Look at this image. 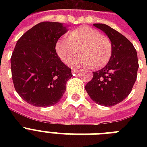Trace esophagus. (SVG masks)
<instances>
[{"mask_svg":"<svg viewBox=\"0 0 147 147\" xmlns=\"http://www.w3.org/2000/svg\"><path fill=\"white\" fill-rule=\"evenodd\" d=\"M71 71H72V73H77V72H79V71H80V69H71Z\"/></svg>","mask_w":147,"mask_h":147,"instance_id":"obj_1","label":"esophagus"}]
</instances>
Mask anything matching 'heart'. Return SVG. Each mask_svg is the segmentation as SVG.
<instances>
[{
  "label": "heart",
  "instance_id": "obj_1",
  "mask_svg": "<svg viewBox=\"0 0 147 147\" xmlns=\"http://www.w3.org/2000/svg\"><path fill=\"white\" fill-rule=\"evenodd\" d=\"M82 53L72 61L76 65L94 64L100 68L107 64L111 55V42L100 32L89 26H80L69 33V38L60 39L55 45L58 56L69 63L78 53Z\"/></svg>",
  "mask_w": 147,
  "mask_h": 147
}]
</instances>
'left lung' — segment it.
I'll use <instances>...</instances> for the list:
<instances>
[{"label": "left lung", "instance_id": "left-lung-1", "mask_svg": "<svg viewBox=\"0 0 147 147\" xmlns=\"http://www.w3.org/2000/svg\"><path fill=\"white\" fill-rule=\"evenodd\" d=\"M93 25L111 40V56L103 69L93 72L85 90L94 102L111 107L124 100L132 91L139 68L137 51L130 40L111 26Z\"/></svg>", "mask_w": 147, "mask_h": 147}]
</instances>
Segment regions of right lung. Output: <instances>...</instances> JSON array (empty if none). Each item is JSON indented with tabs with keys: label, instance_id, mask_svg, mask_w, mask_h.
<instances>
[{
	"label": "right lung",
	"instance_id": "right-lung-1",
	"mask_svg": "<svg viewBox=\"0 0 147 147\" xmlns=\"http://www.w3.org/2000/svg\"><path fill=\"white\" fill-rule=\"evenodd\" d=\"M67 32L57 22H42L17 40L10 58L14 88L22 99L36 107H49L60 100L72 76L58 56L55 45Z\"/></svg>",
	"mask_w": 147,
	"mask_h": 147
}]
</instances>
